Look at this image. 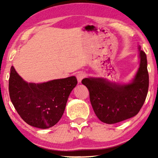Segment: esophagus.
Wrapping results in <instances>:
<instances>
[{"label": "esophagus", "instance_id": "34e87169", "mask_svg": "<svg viewBox=\"0 0 158 158\" xmlns=\"http://www.w3.org/2000/svg\"><path fill=\"white\" fill-rule=\"evenodd\" d=\"M85 77H86V74L84 73V72H80V73L77 74V81H78V82H81V80L83 79H84Z\"/></svg>", "mask_w": 158, "mask_h": 158}]
</instances>
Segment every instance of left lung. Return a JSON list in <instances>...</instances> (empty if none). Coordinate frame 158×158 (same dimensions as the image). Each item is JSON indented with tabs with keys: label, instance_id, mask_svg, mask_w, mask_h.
Here are the masks:
<instances>
[{
	"label": "left lung",
	"instance_id": "1",
	"mask_svg": "<svg viewBox=\"0 0 158 158\" xmlns=\"http://www.w3.org/2000/svg\"><path fill=\"white\" fill-rule=\"evenodd\" d=\"M139 49V68L130 84H113L100 78H85L81 83L89 90L90 100L102 122L114 124L137 115L148 93L149 77L146 53Z\"/></svg>",
	"mask_w": 158,
	"mask_h": 158
}]
</instances>
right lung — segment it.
Masks as SVG:
<instances>
[{
  "instance_id": "1",
  "label": "right lung",
  "mask_w": 158,
  "mask_h": 158,
  "mask_svg": "<svg viewBox=\"0 0 158 158\" xmlns=\"http://www.w3.org/2000/svg\"><path fill=\"white\" fill-rule=\"evenodd\" d=\"M77 84V80L74 76L41 84L28 83L12 66L10 98L16 111L26 123L47 129L59 121L69 95Z\"/></svg>"
}]
</instances>
